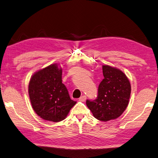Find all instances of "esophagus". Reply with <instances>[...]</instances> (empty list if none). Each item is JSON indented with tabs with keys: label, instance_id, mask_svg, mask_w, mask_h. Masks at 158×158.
Masks as SVG:
<instances>
[{
	"label": "esophagus",
	"instance_id": "1",
	"mask_svg": "<svg viewBox=\"0 0 158 158\" xmlns=\"http://www.w3.org/2000/svg\"><path fill=\"white\" fill-rule=\"evenodd\" d=\"M79 100L80 102H85V100H86V96H85V95L81 96V97H80Z\"/></svg>",
	"mask_w": 158,
	"mask_h": 158
}]
</instances>
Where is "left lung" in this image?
I'll list each match as a JSON object with an SVG mask.
<instances>
[{
    "mask_svg": "<svg viewBox=\"0 0 158 158\" xmlns=\"http://www.w3.org/2000/svg\"><path fill=\"white\" fill-rule=\"evenodd\" d=\"M104 79L98 88L95 100H86V105L93 116L99 121L117 119L127 108L131 93L130 81L118 68L102 65Z\"/></svg>",
    "mask_w": 158,
    "mask_h": 158,
    "instance_id": "8db88e82",
    "label": "left lung"
}]
</instances>
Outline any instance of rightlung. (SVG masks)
<instances>
[{"label":"right lung","mask_w":158,"mask_h":158,"mask_svg":"<svg viewBox=\"0 0 158 158\" xmlns=\"http://www.w3.org/2000/svg\"><path fill=\"white\" fill-rule=\"evenodd\" d=\"M28 93L34 110L46 121L64 120L77 103L70 99L62 84V69L57 64L48 65L31 76Z\"/></svg>","instance_id":"1"}]
</instances>
